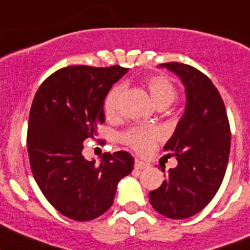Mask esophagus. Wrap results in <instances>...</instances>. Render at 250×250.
Wrapping results in <instances>:
<instances>
[{"mask_svg": "<svg viewBox=\"0 0 250 250\" xmlns=\"http://www.w3.org/2000/svg\"><path fill=\"white\" fill-rule=\"evenodd\" d=\"M147 167H149V165H147V164L140 161V160H135V162H134V168L135 169H145V168H147Z\"/></svg>", "mask_w": 250, "mask_h": 250, "instance_id": "obj_1", "label": "esophagus"}]
</instances>
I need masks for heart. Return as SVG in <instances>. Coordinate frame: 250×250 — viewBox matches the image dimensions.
Returning a JSON list of instances; mask_svg holds the SVG:
<instances>
[{
  "instance_id": "heart-1",
  "label": "heart",
  "mask_w": 250,
  "mask_h": 250,
  "mask_svg": "<svg viewBox=\"0 0 250 250\" xmlns=\"http://www.w3.org/2000/svg\"><path fill=\"white\" fill-rule=\"evenodd\" d=\"M145 86L157 107H167L177 98V88L173 82L164 74H156L145 79ZM121 86H113L106 95L104 108L107 116H115L118 108V96ZM160 138V130L154 127H135L121 135L125 145L137 152H146L155 142Z\"/></svg>"
}]
</instances>
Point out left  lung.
I'll use <instances>...</instances> for the list:
<instances>
[{
  "instance_id": "1",
  "label": "left lung",
  "mask_w": 250,
  "mask_h": 250,
  "mask_svg": "<svg viewBox=\"0 0 250 250\" xmlns=\"http://www.w3.org/2000/svg\"><path fill=\"white\" fill-rule=\"evenodd\" d=\"M186 86L183 116L164 150L178 165L149 193L150 204L169 219H187L202 211L224 179L231 146V130L224 100L212 82L197 68L178 62L162 63ZM165 172V169H162Z\"/></svg>"
}]
</instances>
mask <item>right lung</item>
Masks as SVG:
<instances>
[{
  "instance_id": "right-lung-1",
  "label": "right lung",
  "mask_w": 250,
  "mask_h": 250,
  "mask_svg": "<svg viewBox=\"0 0 250 250\" xmlns=\"http://www.w3.org/2000/svg\"><path fill=\"white\" fill-rule=\"evenodd\" d=\"M121 66H69L45 79L29 113L28 147L39 188L57 211L76 221L107 211L117 184L129 174L134 159L127 151L105 152L100 164L83 156L84 140L105 122L104 101L127 73Z\"/></svg>"
}]
</instances>
